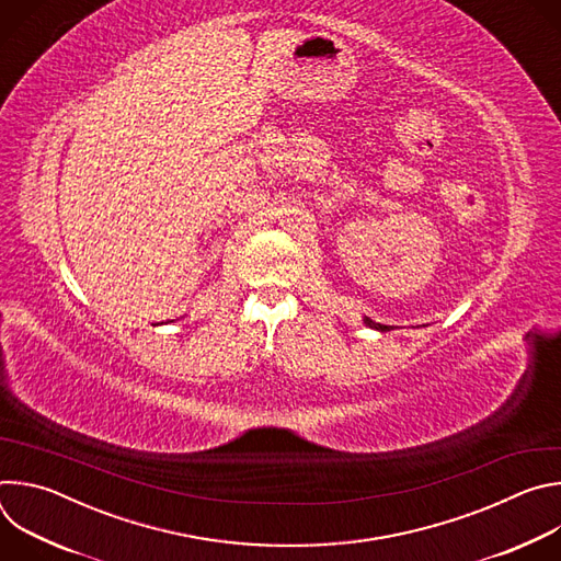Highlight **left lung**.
Listing matches in <instances>:
<instances>
[{
    "label": "left lung",
    "instance_id": "1",
    "mask_svg": "<svg viewBox=\"0 0 561 561\" xmlns=\"http://www.w3.org/2000/svg\"><path fill=\"white\" fill-rule=\"evenodd\" d=\"M364 324L366 327H370V329H375V331H388V327H383V324H377V322H373V319H364Z\"/></svg>",
    "mask_w": 561,
    "mask_h": 561
}]
</instances>
